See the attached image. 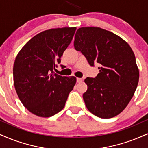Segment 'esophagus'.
Returning a JSON list of instances; mask_svg holds the SVG:
<instances>
[{
    "label": "esophagus",
    "instance_id": "esophagus-1",
    "mask_svg": "<svg viewBox=\"0 0 148 148\" xmlns=\"http://www.w3.org/2000/svg\"><path fill=\"white\" fill-rule=\"evenodd\" d=\"M76 81H77L78 83L82 82V81H83V79H81V78H77V79H76Z\"/></svg>",
    "mask_w": 148,
    "mask_h": 148
}]
</instances>
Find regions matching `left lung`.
Masks as SVG:
<instances>
[{
    "mask_svg": "<svg viewBox=\"0 0 148 148\" xmlns=\"http://www.w3.org/2000/svg\"><path fill=\"white\" fill-rule=\"evenodd\" d=\"M74 46L90 65L100 66L95 78L87 77L84 81L88 90L83 98L88 111L101 118L120 114L133 97L139 79L130 46L118 35L97 27L79 28Z\"/></svg>",
    "mask_w": 148,
    "mask_h": 148,
    "instance_id": "left-lung-1",
    "label": "left lung"
}]
</instances>
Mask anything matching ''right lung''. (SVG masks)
Segmentation results:
<instances>
[{"mask_svg":"<svg viewBox=\"0 0 148 148\" xmlns=\"http://www.w3.org/2000/svg\"><path fill=\"white\" fill-rule=\"evenodd\" d=\"M76 30L65 27L45 30L30 39L16 56L15 90L23 106L35 115L49 118L60 112L76 84L74 76L54 73Z\"/></svg>","mask_w":148,"mask_h":148,"instance_id":"add662e5","label":"right lung"}]
</instances>
